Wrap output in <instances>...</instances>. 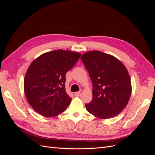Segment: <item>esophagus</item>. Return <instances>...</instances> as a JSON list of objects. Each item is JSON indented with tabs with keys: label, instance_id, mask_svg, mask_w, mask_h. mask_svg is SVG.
Segmentation results:
<instances>
[{
	"label": "esophagus",
	"instance_id": "esophagus-1",
	"mask_svg": "<svg viewBox=\"0 0 155 155\" xmlns=\"http://www.w3.org/2000/svg\"><path fill=\"white\" fill-rule=\"evenodd\" d=\"M74 95H75V96H76V97L80 96V95H81V92H75Z\"/></svg>",
	"mask_w": 155,
	"mask_h": 155
}]
</instances>
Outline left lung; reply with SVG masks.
Here are the masks:
<instances>
[{
	"label": "left lung",
	"mask_w": 155,
	"mask_h": 155,
	"mask_svg": "<svg viewBox=\"0 0 155 155\" xmlns=\"http://www.w3.org/2000/svg\"><path fill=\"white\" fill-rule=\"evenodd\" d=\"M81 59L92 83V100L85 105L88 112L100 119L111 118L124 110L131 94L127 70L120 61L97 50L87 51Z\"/></svg>",
	"instance_id": "1"
}]
</instances>
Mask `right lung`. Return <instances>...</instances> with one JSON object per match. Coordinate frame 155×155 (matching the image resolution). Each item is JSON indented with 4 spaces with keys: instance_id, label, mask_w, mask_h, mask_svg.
Masks as SVG:
<instances>
[{
    "instance_id": "add662e5",
    "label": "right lung",
    "mask_w": 155,
    "mask_h": 155,
    "mask_svg": "<svg viewBox=\"0 0 155 155\" xmlns=\"http://www.w3.org/2000/svg\"><path fill=\"white\" fill-rule=\"evenodd\" d=\"M81 54L57 50L43 54L33 61L24 81L26 99L37 112L45 117L62 113L71 102L65 91L66 74Z\"/></svg>"
}]
</instances>
